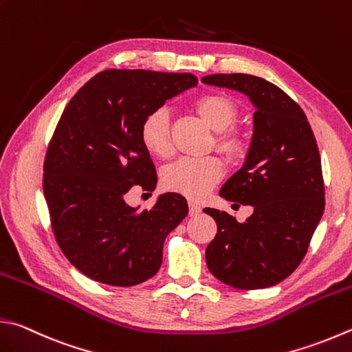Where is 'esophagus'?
Here are the masks:
<instances>
[{"label":"esophagus","mask_w":352,"mask_h":352,"mask_svg":"<svg viewBox=\"0 0 352 352\" xmlns=\"http://www.w3.org/2000/svg\"><path fill=\"white\" fill-rule=\"evenodd\" d=\"M188 208H190V216H197L199 213H201V210H202L201 205H197L193 201L188 202Z\"/></svg>","instance_id":"1"}]
</instances>
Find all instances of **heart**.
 I'll return each mask as SVG.
<instances>
[{
    "mask_svg": "<svg viewBox=\"0 0 352 352\" xmlns=\"http://www.w3.org/2000/svg\"><path fill=\"white\" fill-rule=\"evenodd\" d=\"M193 109L208 127L216 131L214 147L228 161H241L247 156L250 138L245 131L233 125L239 116V105L233 98L221 91H208L193 102ZM139 138L144 148L159 159L173 155L170 136V118L164 109L151 110L142 119ZM223 175L222 162L214 156L191 159L185 157L164 171V187L190 199H202L221 181Z\"/></svg>",
    "mask_w": 352,
    "mask_h": 352,
    "instance_id": "heart-1",
    "label": "heart"
}]
</instances>
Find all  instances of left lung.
Listing matches in <instances>:
<instances>
[{
    "label": "left lung",
    "mask_w": 352,
    "mask_h": 352,
    "mask_svg": "<svg viewBox=\"0 0 352 352\" xmlns=\"http://www.w3.org/2000/svg\"><path fill=\"white\" fill-rule=\"evenodd\" d=\"M202 82L242 91L256 105L247 161L219 193L227 201L253 205L254 211L239 223L227 211L204 208L217 223L205 250L208 270L233 288L273 287L299 267L324 210L313 129L300 105L267 79L214 73Z\"/></svg>",
    "instance_id": "left-lung-1"
}]
</instances>
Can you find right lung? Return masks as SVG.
<instances>
[{"mask_svg":"<svg viewBox=\"0 0 352 352\" xmlns=\"http://www.w3.org/2000/svg\"><path fill=\"white\" fill-rule=\"evenodd\" d=\"M196 84L191 73L109 69L65 105L45 151L43 190L59 248L90 279L133 287L161 268L164 241L187 216V201L167 193L139 213L125 195L156 187L142 119Z\"/></svg>","mask_w":352,"mask_h":352,"instance_id":"obj_1","label":"right lung"}]
</instances>
